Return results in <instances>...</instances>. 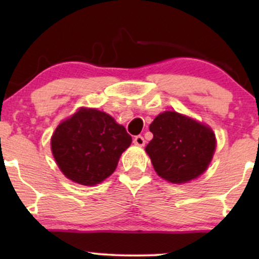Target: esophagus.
I'll return each mask as SVG.
<instances>
[{
	"mask_svg": "<svg viewBox=\"0 0 259 259\" xmlns=\"http://www.w3.org/2000/svg\"><path fill=\"white\" fill-rule=\"evenodd\" d=\"M134 144L138 145V146H145V139L141 135H138L134 138Z\"/></svg>",
	"mask_w": 259,
	"mask_h": 259,
	"instance_id": "obj_1",
	"label": "esophagus"
}]
</instances>
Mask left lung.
I'll use <instances>...</instances> for the list:
<instances>
[{
  "label": "left lung",
  "instance_id": "left-lung-1",
  "mask_svg": "<svg viewBox=\"0 0 259 259\" xmlns=\"http://www.w3.org/2000/svg\"><path fill=\"white\" fill-rule=\"evenodd\" d=\"M153 139L146 152L156 173L173 184L196 179L209 165L215 151V135L209 126L180 113L167 111L150 125Z\"/></svg>",
  "mask_w": 259,
  "mask_h": 259
}]
</instances>
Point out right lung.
<instances>
[{
	"mask_svg": "<svg viewBox=\"0 0 259 259\" xmlns=\"http://www.w3.org/2000/svg\"><path fill=\"white\" fill-rule=\"evenodd\" d=\"M132 136L109 114L95 108H80L62 121L51 138L56 163L68 179L94 186L117 168Z\"/></svg>",
	"mask_w": 259,
	"mask_h": 259,
	"instance_id": "right-lung-1",
	"label": "right lung"
}]
</instances>
